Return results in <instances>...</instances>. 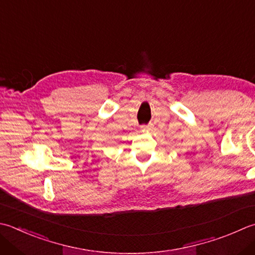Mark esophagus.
Segmentation results:
<instances>
[{
  "label": "esophagus",
  "instance_id": "obj_1",
  "mask_svg": "<svg viewBox=\"0 0 255 255\" xmlns=\"http://www.w3.org/2000/svg\"><path fill=\"white\" fill-rule=\"evenodd\" d=\"M152 128H153V125H152V124L143 125V126H141V129H142V131H150Z\"/></svg>",
  "mask_w": 255,
  "mask_h": 255
}]
</instances>
